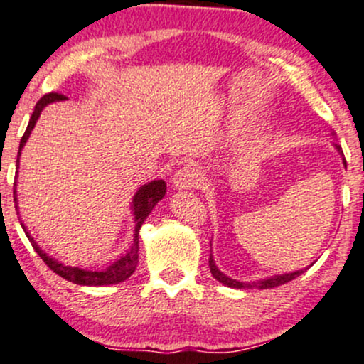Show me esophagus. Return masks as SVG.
<instances>
[{"mask_svg":"<svg viewBox=\"0 0 364 364\" xmlns=\"http://www.w3.org/2000/svg\"><path fill=\"white\" fill-rule=\"evenodd\" d=\"M203 181V171L197 164H188V166L178 169L173 178V186L176 190H190L195 186H200Z\"/></svg>","mask_w":364,"mask_h":364,"instance_id":"obj_1","label":"esophagus"}]
</instances>
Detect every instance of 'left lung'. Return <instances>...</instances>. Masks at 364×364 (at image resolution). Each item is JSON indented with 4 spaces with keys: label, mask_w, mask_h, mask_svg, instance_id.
Instances as JSON below:
<instances>
[{
    "label": "left lung",
    "mask_w": 364,
    "mask_h": 364,
    "mask_svg": "<svg viewBox=\"0 0 364 364\" xmlns=\"http://www.w3.org/2000/svg\"><path fill=\"white\" fill-rule=\"evenodd\" d=\"M335 146H337V150L342 154L341 146L338 145H335ZM344 164H346V159H344ZM209 267H210V273H213V277L218 279V282H221L223 285H226V287H231V289H273V287H279V285H283V283L292 282V279L301 277V274L304 273V269H301V271H294V273L278 274V277H271L266 279H257V282H238V279L228 278L226 274H223L221 271L218 269V266H215V262L213 259V254H210V257H209Z\"/></svg>",
    "instance_id": "obj_1"
}]
</instances>
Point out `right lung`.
<instances>
[{
    "label": "right lung",
    "instance_id": "right-lung-1",
    "mask_svg": "<svg viewBox=\"0 0 364 364\" xmlns=\"http://www.w3.org/2000/svg\"><path fill=\"white\" fill-rule=\"evenodd\" d=\"M60 100H65V97H63V95H58V93H48L41 100H39L38 103H36L33 115H31V121H29V124H27L26 133H23L22 139H20L18 155H17V173H18L20 151H22L23 145H26V141H27V138H29L31 131L34 129L36 121H38L39 115H41V112L46 105H50V103H53V102H60ZM15 186H17V181L14 183V200L17 202V190H15ZM166 190H167L166 183H164L162 179H155V181H150L149 185H143L141 188L136 191V195H134V198H133V205H131V207H133L134 223H136V226H134L133 245H131V249L127 250V252L124 254L122 257L119 259V261H115L114 264L109 266L107 269H103V271H86V269H81V267H72V266L62 264V262H58L57 259H53L51 255L43 252L41 247H38V243H36L34 238L29 235V231H27L26 225H23V223H20V225H22L23 231H26V235H27V238H29V242L33 243L34 250L38 252L39 257H41L43 261H45V264L50 267L53 273H57L58 277L65 278L67 282L75 283V285H90V287L114 285V283H121V282H124V279L129 278L131 274L134 273V269H136L139 228H141L143 221L149 218V214L151 213V209L155 207V203H157L159 200H162L164 195H166ZM15 207H17V205H15ZM17 214H18V209H17Z\"/></svg>",
    "mask_w": 364,
    "mask_h": 364
}]
</instances>
